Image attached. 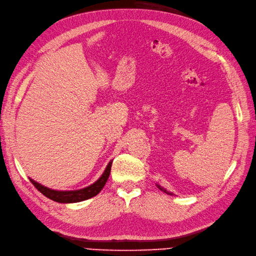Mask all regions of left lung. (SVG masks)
Returning <instances> with one entry per match:
<instances>
[{
	"instance_id": "obj_1",
	"label": "left lung",
	"mask_w": 256,
	"mask_h": 256,
	"mask_svg": "<svg viewBox=\"0 0 256 256\" xmlns=\"http://www.w3.org/2000/svg\"><path fill=\"white\" fill-rule=\"evenodd\" d=\"M158 188H160L161 190H163L164 192H166V194H168V195H173V194H172V192H168L166 190H164V188H162V187H161V186H158Z\"/></svg>"
}]
</instances>
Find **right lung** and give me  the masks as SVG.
<instances>
[{
	"mask_svg": "<svg viewBox=\"0 0 256 256\" xmlns=\"http://www.w3.org/2000/svg\"><path fill=\"white\" fill-rule=\"evenodd\" d=\"M112 163V161L108 163V166H106V170L104 171L103 175H102L94 184L85 187V188H83V190H54L47 188V187H44L42 184L37 183V182H35L32 178H30V180L32 183V185L35 186L42 195L48 197L51 200L56 202H61V204L78 202L86 200H88V198H92V197L96 196L102 190H103V187L105 186L107 180H108V178H110Z\"/></svg>",
	"mask_w": 256,
	"mask_h": 256,
	"instance_id": "add662e5",
	"label": "right lung"
}]
</instances>
